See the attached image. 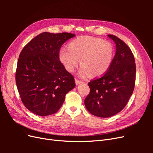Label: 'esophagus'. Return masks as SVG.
Returning <instances> with one entry per match:
<instances>
[{
	"mask_svg": "<svg viewBox=\"0 0 153 153\" xmlns=\"http://www.w3.org/2000/svg\"><path fill=\"white\" fill-rule=\"evenodd\" d=\"M75 83H76V85H78V84H82V83H83V82L81 81V80H78V79H75Z\"/></svg>",
	"mask_w": 153,
	"mask_h": 153,
	"instance_id": "esophagus-1",
	"label": "esophagus"
}]
</instances>
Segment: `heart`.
I'll return each mask as SVG.
<instances>
[{
  "mask_svg": "<svg viewBox=\"0 0 153 153\" xmlns=\"http://www.w3.org/2000/svg\"><path fill=\"white\" fill-rule=\"evenodd\" d=\"M115 56L114 45L110 41L89 36L72 40L69 47L59 51V59L69 72H73L81 63L80 76L103 75L108 71Z\"/></svg>",
  "mask_w": 153,
  "mask_h": 153,
  "instance_id": "1",
  "label": "heart"
}]
</instances>
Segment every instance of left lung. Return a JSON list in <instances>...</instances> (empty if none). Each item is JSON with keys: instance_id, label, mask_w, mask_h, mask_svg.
Masks as SVG:
<instances>
[{"instance_id": "left-lung-1", "label": "left lung", "mask_w": 153, "mask_h": 153, "mask_svg": "<svg viewBox=\"0 0 153 153\" xmlns=\"http://www.w3.org/2000/svg\"><path fill=\"white\" fill-rule=\"evenodd\" d=\"M108 36L116 45L114 61L102 76L88 83L90 92L84 100L87 110L100 117H109L121 112L135 84L136 65L131 49L118 37Z\"/></svg>"}]
</instances>
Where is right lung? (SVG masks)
Masks as SVG:
<instances>
[{"mask_svg":"<svg viewBox=\"0 0 153 153\" xmlns=\"http://www.w3.org/2000/svg\"><path fill=\"white\" fill-rule=\"evenodd\" d=\"M75 34L43 32L27 43L20 53L15 79L21 100L39 116L56 113L66 94L75 87V78L59 61V50Z\"/></svg>","mask_w":153,"mask_h":153,"instance_id":"obj_1","label":"right lung"}]
</instances>
